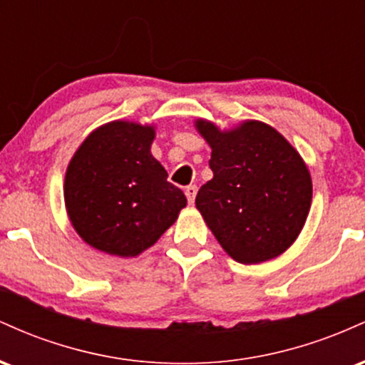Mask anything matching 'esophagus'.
Returning <instances> with one entry per match:
<instances>
[{"instance_id":"1","label":"esophagus","mask_w":365,"mask_h":365,"mask_svg":"<svg viewBox=\"0 0 365 365\" xmlns=\"http://www.w3.org/2000/svg\"><path fill=\"white\" fill-rule=\"evenodd\" d=\"M185 195H187L188 204H194L195 195H197V185H188V187L185 188Z\"/></svg>"}]
</instances>
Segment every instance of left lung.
Segmentation results:
<instances>
[{
	"label": "left lung",
	"instance_id": "left-lung-1",
	"mask_svg": "<svg viewBox=\"0 0 365 365\" xmlns=\"http://www.w3.org/2000/svg\"><path fill=\"white\" fill-rule=\"evenodd\" d=\"M211 145L215 177L199 188L195 206L221 247L242 264L278 257L299 237L312 200V182L300 154L261 121L221 132L197 120Z\"/></svg>",
	"mask_w": 365,
	"mask_h": 365
}]
</instances>
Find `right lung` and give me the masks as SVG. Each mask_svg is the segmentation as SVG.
<instances>
[{"label": "right lung", "instance_id": "obj_1", "mask_svg": "<svg viewBox=\"0 0 365 365\" xmlns=\"http://www.w3.org/2000/svg\"><path fill=\"white\" fill-rule=\"evenodd\" d=\"M153 139V127L111 121L94 130L70 161L66 211L94 249L133 257L156 244L187 206L150 154Z\"/></svg>", "mask_w": 365, "mask_h": 365}]
</instances>
